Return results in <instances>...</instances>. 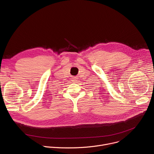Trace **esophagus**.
I'll return each mask as SVG.
<instances>
[{
	"label": "esophagus",
	"mask_w": 154,
	"mask_h": 154,
	"mask_svg": "<svg viewBox=\"0 0 154 154\" xmlns=\"http://www.w3.org/2000/svg\"><path fill=\"white\" fill-rule=\"evenodd\" d=\"M77 81V80L75 79H74V80H72V82H74H74H76Z\"/></svg>",
	"instance_id": "34e87169"
}]
</instances>
